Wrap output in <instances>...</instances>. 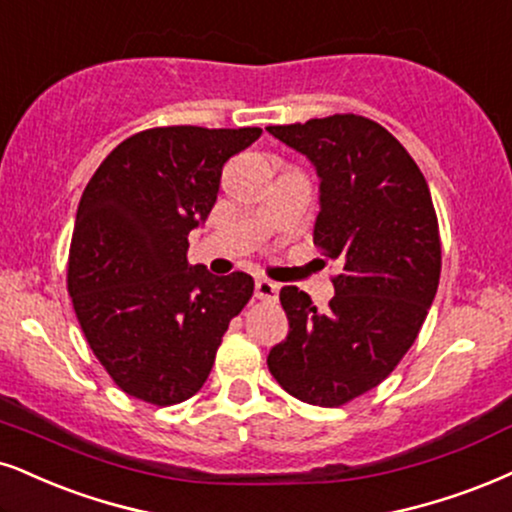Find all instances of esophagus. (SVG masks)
<instances>
[{
	"mask_svg": "<svg viewBox=\"0 0 512 512\" xmlns=\"http://www.w3.org/2000/svg\"><path fill=\"white\" fill-rule=\"evenodd\" d=\"M277 292H280V287H277L275 282L266 280V277H258V280H256V296H258V299L275 301L277 299Z\"/></svg>",
	"mask_w": 512,
	"mask_h": 512,
	"instance_id": "esophagus-1",
	"label": "esophagus"
}]
</instances>
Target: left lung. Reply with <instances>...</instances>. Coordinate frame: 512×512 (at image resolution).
Here are the masks:
<instances>
[{
    "label": "left lung",
    "mask_w": 512,
    "mask_h": 512,
    "mask_svg": "<svg viewBox=\"0 0 512 512\" xmlns=\"http://www.w3.org/2000/svg\"><path fill=\"white\" fill-rule=\"evenodd\" d=\"M266 130L313 163V242L342 266L325 313L282 287L289 332L268 368L299 401L342 406L377 387L425 323L441 273L432 194L403 144L370 118L337 113Z\"/></svg>",
    "instance_id": "8db88e82"
}]
</instances>
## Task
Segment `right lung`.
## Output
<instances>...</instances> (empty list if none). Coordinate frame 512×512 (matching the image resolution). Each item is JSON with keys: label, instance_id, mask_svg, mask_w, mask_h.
Returning <instances> with one entry per match:
<instances>
[{"label": "right lung", "instance_id": "right-lung-1", "mask_svg": "<svg viewBox=\"0 0 512 512\" xmlns=\"http://www.w3.org/2000/svg\"><path fill=\"white\" fill-rule=\"evenodd\" d=\"M261 128L173 125L118 144L75 213L68 292L87 344L125 394L173 406L204 387L230 320L254 294L246 273L189 266L230 156Z\"/></svg>", "mask_w": 512, "mask_h": 512}]
</instances>
